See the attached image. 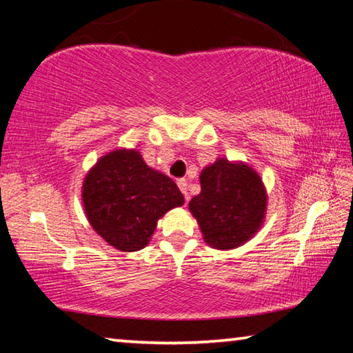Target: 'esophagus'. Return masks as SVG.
I'll return each mask as SVG.
<instances>
[{
	"instance_id": "34e87169",
	"label": "esophagus",
	"mask_w": 353,
	"mask_h": 353,
	"mask_svg": "<svg viewBox=\"0 0 353 353\" xmlns=\"http://www.w3.org/2000/svg\"><path fill=\"white\" fill-rule=\"evenodd\" d=\"M177 187L181 188V191L185 194V199L190 201V196H188V193H187V191H188V183H187V181H185V179H179V181H177Z\"/></svg>"
}]
</instances>
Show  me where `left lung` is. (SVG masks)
I'll return each instance as SVG.
<instances>
[{"mask_svg":"<svg viewBox=\"0 0 353 353\" xmlns=\"http://www.w3.org/2000/svg\"><path fill=\"white\" fill-rule=\"evenodd\" d=\"M188 205L208 246L234 249L261 227L266 191L250 166L218 159L201 172V193Z\"/></svg>","mask_w":353,"mask_h":353,"instance_id":"1","label":"left lung"}]
</instances>
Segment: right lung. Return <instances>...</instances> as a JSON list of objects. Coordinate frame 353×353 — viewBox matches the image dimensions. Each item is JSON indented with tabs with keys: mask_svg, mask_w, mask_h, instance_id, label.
Listing matches in <instances>:
<instances>
[{
	"mask_svg": "<svg viewBox=\"0 0 353 353\" xmlns=\"http://www.w3.org/2000/svg\"><path fill=\"white\" fill-rule=\"evenodd\" d=\"M82 201L97 234L110 246L134 252L151 240L157 221L185 199L174 181L149 168L139 151L117 149L88 172Z\"/></svg>",
	"mask_w": 353,
	"mask_h": 353,
	"instance_id": "obj_1",
	"label": "right lung"
}]
</instances>
